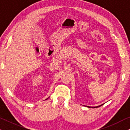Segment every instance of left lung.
Here are the masks:
<instances>
[{"instance_id": "left-lung-1", "label": "left lung", "mask_w": 130, "mask_h": 130, "mask_svg": "<svg viewBox=\"0 0 130 130\" xmlns=\"http://www.w3.org/2000/svg\"><path fill=\"white\" fill-rule=\"evenodd\" d=\"M103 105V104H102ZM102 105H99V106H94V107H90V106H88V107H89V108H98V107H99V106H102Z\"/></svg>"}]
</instances>
